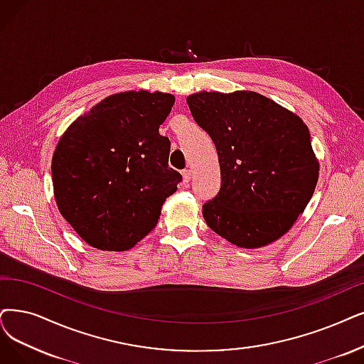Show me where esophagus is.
<instances>
[{"mask_svg":"<svg viewBox=\"0 0 364 364\" xmlns=\"http://www.w3.org/2000/svg\"><path fill=\"white\" fill-rule=\"evenodd\" d=\"M191 176H193L191 170H183V171H182V181H183V185H188V182L191 181Z\"/></svg>","mask_w":364,"mask_h":364,"instance_id":"1","label":"esophagus"}]
</instances>
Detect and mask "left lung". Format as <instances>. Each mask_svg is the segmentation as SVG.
<instances>
[{
  "label": "left lung",
  "mask_w": 364,
  "mask_h": 364,
  "mask_svg": "<svg viewBox=\"0 0 364 364\" xmlns=\"http://www.w3.org/2000/svg\"><path fill=\"white\" fill-rule=\"evenodd\" d=\"M215 143L221 190L203 205L206 224L246 250L282 237L308 206L319 176L309 129L299 114L254 91L186 97Z\"/></svg>",
  "instance_id": "left-lung-1"
}]
</instances>
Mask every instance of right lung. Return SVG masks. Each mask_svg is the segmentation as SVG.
<instances>
[{"instance_id":"add662e5","label":"right lung","mask_w":364,"mask_h":364,"mask_svg":"<svg viewBox=\"0 0 364 364\" xmlns=\"http://www.w3.org/2000/svg\"><path fill=\"white\" fill-rule=\"evenodd\" d=\"M174 95L125 91L71 122L52 156L53 197L79 237L101 251H128L152 231L181 173L158 133Z\"/></svg>"}]
</instances>
